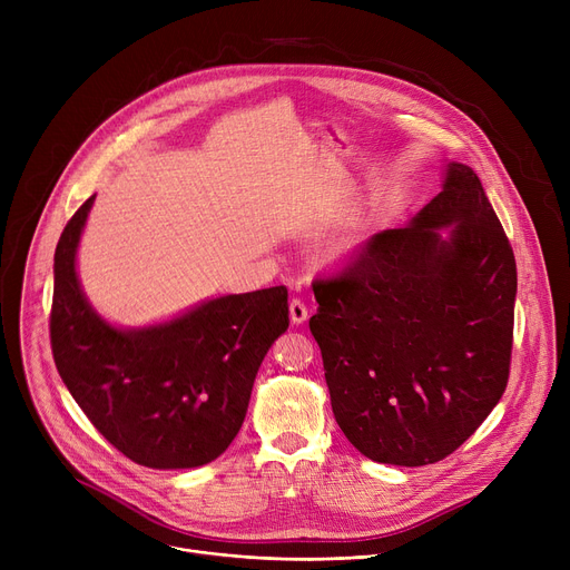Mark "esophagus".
Here are the masks:
<instances>
[{
  "mask_svg": "<svg viewBox=\"0 0 570 570\" xmlns=\"http://www.w3.org/2000/svg\"><path fill=\"white\" fill-rule=\"evenodd\" d=\"M288 312H291V321L295 323V325H301V323H305L307 321V305L301 301V297H293L291 301V305H288Z\"/></svg>",
  "mask_w": 570,
  "mask_h": 570,
  "instance_id": "34e87169",
  "label": "esophagus"
}]
</instances>
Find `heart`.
<instances>
[{"label": "heart", "instance_id": "obj_1", "mask_svg": "<svg viewBox=\"0 0 570 570\" xmlns=\"http://www.w3.org/2000/svg\"><path fill=\"white\" fill-rule=\"evenodd\" d=\"M337 252H340V254H342V247H340V249H337Z\"/></svg>", "mask_w": 570, "mask_h": 570}]
</instances>
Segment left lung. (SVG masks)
Returning <instances> with one entry per match:
<instances>
[{
  "instance_id": "8db88e82",
  "label": "left lung",
  "mask_w": 570,
  "mask_h": 570,
  "mask_svg": "<svg viewBox=\"0 0 570 570\" xmlns=\"http://www.w3.org/2000/svg\"><path fill=\"white\" fill-rule=\"evenodd\" d=\"M312 288L335 421L365 458L434 464L501 400L518 267L469 166L448 164L443 189L409 226L372 235Z\"/></svg>"
}]
</instances>
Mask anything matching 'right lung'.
Listing matches in <instances>:
<instances>
[{"label": "right lung", "mask_w": 570, "mask_h": 570, "mask_svg": "<svg viewBox=\"0 0 570 570\" xmlns=\"http://www.w3.org/2000/svg\"><path fill=\"white\" fill-rule=\"evenodd\" d=\"M87 198L55 249L50 346L59 376L108 443L149 469L217 460L243 428L256 372L288 327V291L222 295L168 323L117 331L80 291Z\"/></svg>", "instance_id": "obj_1"}]
</instances>
